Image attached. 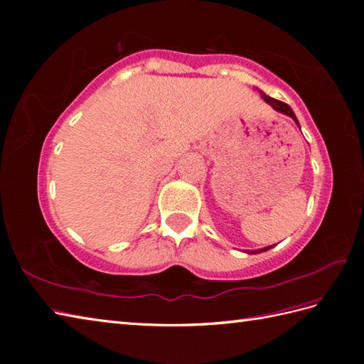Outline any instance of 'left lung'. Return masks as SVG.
Returning a JSON list of instances; mask_svg holds the SVG:
<instances>
[{"instance_id":"8db88e82","label":"left lung","mask_w":364,"mask_h":364,"mask_svg":"<svg viewBox=\"0 0 364 364\" xmlns=\"http://www.w3.org/2000/svg\"><path fill=\"white\" fill-rule=\"evenodd\" d=\"M262 98H264V102L266 103H269L270 106L274 107L275 111H278V112H282V114H286V115H289V117L297 123L299 125V120H297V117H296V114L292 112V109L289 107V105H286V103H283V102H280V100H275V98H272V97H269V95H266V94H262L261 95ZM269 249H272V245H269V247H264V249H261L259 252H266V250H269Z\"/></svg>"}]
</instances>
